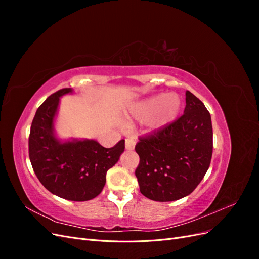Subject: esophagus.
Wrapping results in <instances>:
<instances>
[{
  "instance_id": "1",
  "label": "esophagus",
  "mask_w": 259,
  "mask_h": 259,
  "mask_svg": "<svg viewBox=\"0 0 259 259\" xmlns=\"http://www.w3.org/2000/svg\"><path fill=\"white\" fill-rule=\"evenodd\" d=\"M136 142L134 138H127L125 140V148H126V150H133V149L135 148Z\"/></svg>"
}]
</instances>
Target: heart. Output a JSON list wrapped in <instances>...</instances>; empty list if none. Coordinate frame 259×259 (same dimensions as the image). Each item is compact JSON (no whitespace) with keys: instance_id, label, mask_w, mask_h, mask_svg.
Wrapping results in <instances>:
<instances>
[{"instance_id":"1","label":"heart","mask_w":259,"mask_h":259,"mask_svg":"<svg viewBox=\"0 0 259 259\" xmlns=\"http://www.w3.org/2000/svg\"><path fill=\"white\" fill-rule=\"evenodd\" d=\"M182 109V99L177 94H158L146 99L134 112L138 117H149L158 113L152 126L160 128L173 121Z\"/></svg>"}]
</instances>
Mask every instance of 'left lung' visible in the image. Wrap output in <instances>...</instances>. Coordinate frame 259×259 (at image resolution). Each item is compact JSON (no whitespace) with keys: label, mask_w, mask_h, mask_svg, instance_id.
Returning a JSON list of instances; mask_svg holds the SVG:
<instances>
[{"label":"left lung","mask_w":259,"mask_h":259,"mask_svg":"<svg viewBox=\"0 0 259 259\" xmlns=\"http://www.w3.org/2000/svg\"><path fill=\"white\" fill-rule=\"evenodd\" d=\"M135 150L139 189L153 201L189 195L206 174L213 153V127L204 104L186 92L184 114L152 135L140 137Z\"/></svg>","instance_id":"8db88e82"}]
</instances>
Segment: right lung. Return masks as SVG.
<instances>
[{
    "mask_svg": "<svg viewBox=\"0 0 259 259\" xmlns=\"http://www.w3.org/2000/svg\"><path fill=\"white\" fill-rule=\"evenodd\" d=\"M72 92L59 90L38 107L31 124L29 158L36 177L50 192L81 202L94 199L104 189L107 171L119 161L125 140L105 148L94 139L57 138L54 122L60 97Z\"/></svg>",
    "mask_w": 259,
    "mask_h": 259,
    "instance_id": "obj_1",
    "label": "right lung"
}]
</instances>
